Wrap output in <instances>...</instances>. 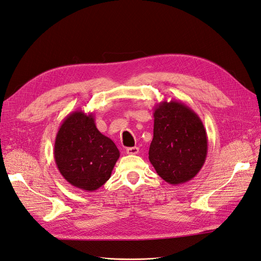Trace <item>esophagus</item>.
I'll return each mask as SVG.
<instances>
[{
  "instance_id": "esophagus-1",
  "label": "esophagus",
  "mask_w": 261,
  "mask_h": 261,
  "mask_svg": "<svg viewBox=\"0 0 261 261\" xmlns=\"http://www.w3.org/2000/svg\"><path fill=\"white\" fill-rule=\"evenodd\" d=\"M125 151H127L128 155H137L139 152V147H128Z\"/></svg>"
}]
</instances>
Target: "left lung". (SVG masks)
<instances>
[{
  "label": "left lung",
  "instance_id": "1",
  "mask_svg": "<svg viewBox=\"0 0 261 261\" xmlns=\"http://www.w3.org/2000/svg\"><path fill=\"white\" fill-rule=\"evenodd\" d=\"M148 155L157 174L169 184L192 179L207 155L203 122L184 103L160 102L153 111V138Z\"/></svg>",
  "mask_w": 261,
  "mask_h": 261
}]
</instances>
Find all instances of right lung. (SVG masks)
Segmentation results:
<instances>
[{"mask_svg": "<svg viewBox=\"0 0 261 261\" xmlns=\"http://www.w3.org/2000/svg\"><path fill=\"white\" fill-rule=\"evenodd\" d=\"M54 156L66 181L82 190L94 191L109 180L120 152L96 128L93 114L81 110L67 115L61 123Z\"/></svg>", "mask_w": 261, "mask_h": 261, "instance_id": "obj_1", "label": "right lung"}]
</instances>
